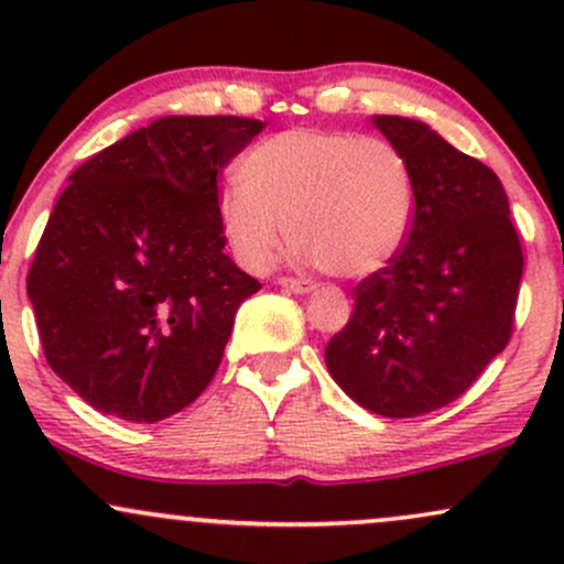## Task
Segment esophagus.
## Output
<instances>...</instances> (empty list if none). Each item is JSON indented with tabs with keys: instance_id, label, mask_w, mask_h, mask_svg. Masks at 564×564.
<instances>
[{
	"instance_id": "obj_1",
	"label": "esophagus",
	"mask_w": 564,
	"mask_h": 564,
	"mask_svg": "<svg viewBox=\"0 0 564 564\" xmlns=\"http://www.w3.org/2000/svg\"><path fill=\"white\" fill-rule=\"evenodd\" d=\"M278 286L291 291V294H300V296L313 294V291H315V283L300 281V278H281V281H278Z\"/></svg>"
}]
</instances>
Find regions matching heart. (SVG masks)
<instances>
[{"mask_svg":"<svg viewBox=\"0 0 564 564\" xmlns=\"http://www.w3.org/2000/svg\"><path fill=\"white\" fill-rule=\"evenodd\" d=\"M236 177L219 193L217 219L249 270L273 264L289 225L296 260L368 278L398 257L416 217L411 161L381 138L286 129L251 145Z\"/></svg>","mask_w":564,"mask_h":564,"instance_id":"1","label":"heart"}]
</instances>
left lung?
Masks as SVG:
<instances>
[{"label":"left lung","mask_w":564,"mask_h":564,"mask_svg":"<svg viewBox=\"0 0 564 564\" xmlns=\"http://www.w3.org/2000/svg\"><path fill=\"white\" fill-rule=\"evenodd\" d=\"M371 124L411 161L416 217L398 257L358 283L326 366L366 411L413 419L462 398L507 347L522 249L494 170L424 121Z\"/></svg>","instance_id":"obj_1"}]
</instances>
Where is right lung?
<instances>
[{
	"instance_id": "obj_1",
	"label": "right lung",
	"mask_w": 564,
	"mask_h": 564,
	"mask_svg": "<svg viewBox=\"0 0 564 564\" xmlns=\"http://www.w3.org/2000/svg\"><path fill=\"white\" fill-rule=\"evenodd\" d=\"M262 121L164 116L68 177L29 273L44 355L108 416L153 424L209 387L262 289L225 254L217 174Z\"/></svg>"
}]
</instances>
